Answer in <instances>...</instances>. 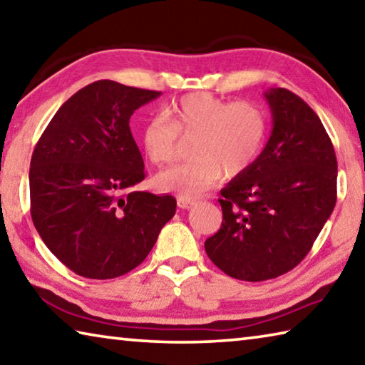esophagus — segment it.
Instances as JSON below:
<instances>
[{
	"instance_id": "esophagus-1",
	"label": "esophagus",
	"mask_w": 365,
	"mask_h": 365,
	"mask_svg": "<svg viewBox=\"0 0 365 365\" xmlns=\"http://www.w3.org/2000/svg\"><path fill=\"white\" fill-rule=\"evenodd\" d=\"M196 202V200L195 197H190V196H178L177 197V205H178V207H182V209H188V207H191Z\"/></svg>"
}]
</instances>
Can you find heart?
<instances>
[{
	"instance_id": "1",
	"label": "heart",
	"mask_w": 365,
	"mask_h": 365,
	"mask_svg": "<svg viewBox=\"0 0 365 365\" xmlns=\"http://www.w3.org/2000/svg\"><path fill=\"white\" fill-rule=\"evenodd\" d=\"M269 117L251 101H224L195 93L164 108L141 128V146L154 165H168L190 143V160L159 174L160 190L197 196L219 180L220 172L232 178L248 170L264 150Z\"/></svg>"
}]
</instances>
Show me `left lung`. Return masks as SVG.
<instances>
[{"mask_svg": "<svg viewBox=\"0 0 365 365\" xmlns=\"http://www.w3.org/2000/svg\"><path fill=\"white\" fill-rule=\"evenodd\" d=\"M264 96L270 138L256 163L220 190L224 220L205 243L222 272L246 282L294 269L336 202V156L319 115L287 88Z\"/></svg>", "mask_w": 365, "mask_h": 365, "instance_id": "obj_1", "label": "left lung"}]
</instances>
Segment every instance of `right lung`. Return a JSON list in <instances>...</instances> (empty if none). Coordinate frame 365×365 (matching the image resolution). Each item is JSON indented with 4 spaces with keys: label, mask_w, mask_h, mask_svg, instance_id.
I'll use <instances>...</instances> for the list:
<instances>
[{
    "label": "right lung",
    "mask_w": 365,
    "mask_h": 365,
    "mask_svg": "<svg viewBox=\"0 0 365 365\" xmlns=\"http://www.w3.org/2000/svg\"><path fill=\"white\" fill-rule=\"evenodd\" d=\"M160 91L98 80L71 96L48 123L30 160V214L67 269L106 280L137 267L174 217V196L132 187L145 164L130 117Z\"/></svg>",
    "instance_id": "1"
}]
</instances>
